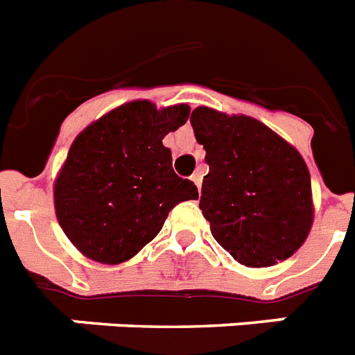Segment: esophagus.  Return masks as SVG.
<instances>
[{
	"mask_svg": "<svg viewBox=\"0 0 355 355\" xmlns=\"http://www.w3.org/2000/svg\"><path fill=\"white\" fill-rule=\"evenodd\" d=\"M191 180H193V182H195V186L198 187V191H200V186H202V173H200V171L193 173Z\"/></svg>",
	"mask_w": 355,
	"mask_h": 355,
	"instance_id": "34e87169",
	"label": "esophagus"
}]
</instances>
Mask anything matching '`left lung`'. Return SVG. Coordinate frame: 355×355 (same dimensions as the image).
I'll list each match as a JSON object with an SVG mask.
<instances>
[{
    "instance_id": "left-lung-1",
    "label": "left lung",
    "mask_w": 355,
    "mask_h": 355,
    "mask_svg": "<svg viewBox=\"0 0 355 355\" xmlns=\"http://www.w3.org/2000/svg\"><path fill=\"white\" fill-rule=\"evenodd\" d=\"M195 138L206 149L200 209L213 239L250 268L297 252L312 227V186L302 157L250 116L197 107Z\"/></svg>"
}]
</instances>
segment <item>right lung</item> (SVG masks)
Wrapping results in <instances>:
<instances>
[{
    "label": "right lung",
    "mask_w": 355,
    "mask_h": 355,
    "mask_svg": "<svg viewBox=\"0 0 355 355\" xmlns=\"http://www.w3.org/2000/svg\"><path fill=\"white\" fill-rule=\"evenodd\" d=\"M189 105L158 111L148 100L120 105L83 129L54 184L58 223L74 246L103 264L135 257L197 186L173 171L162 138L187 122Z\"/></svg>",
    "instance_id": "1"
}]
</instances>
